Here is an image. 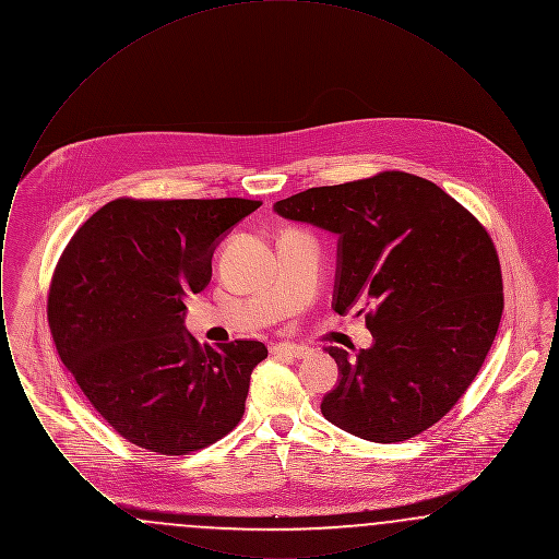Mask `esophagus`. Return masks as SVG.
<instances>
[{"mask_svg": "<svg viewBox=\"0 0 559 559\" xmlns=\"http://www.w3.org/2000/svg\"><path fill=\"white\" fill-rule=\"evenodd\" d=\"M274 356H287V358H306L310 356V349L306 346H295V344H274L270 347Z\"/></svg>", "mask_w": 559, "mask_h": 559, "instance_id": "obj_1", "label": "esophagus"}]
</instances>
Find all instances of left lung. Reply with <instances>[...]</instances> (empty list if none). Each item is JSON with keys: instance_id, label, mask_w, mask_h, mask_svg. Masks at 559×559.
<instances>
[{"instance_id": "8db88e82", "label": "left lung", "mask_w": 559, "mask_h": 559, "mask_svg": "<svg viewBox=\"0 0 559 559\" xmlns=\"http://www.w3.org/2000/svg\"><path fill=\"white\" fill-rule=\"evenodd\" d=\"M274 212L340 235L333 310L365 314L374 340L356 358L326 347L342 379L322 399L324 419L379 444L438 424L476 379L503 314L486 228L404 171L308 188Z\"/></svg>"}]
</instances>
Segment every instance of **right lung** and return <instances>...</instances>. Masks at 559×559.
<instances>
[{
    "label": "right lung",
    "mask_w": 559,
    "mask_h": 559,
    "mask_svg": "<svg viewBox=\"0 0 559 559\" xmlns=\"http://www.w3.org/2000/svg\"><path fill=\"white\" fill-rule=\"evenodd\" d=\"M260 205L121 197L85 219L53 267L48 324L58 356L135 447L178 456L239 426L266 346H201L182 324L185 295L205 289L215 245Z\"/></svg>",
    "instance_id": "obj_1"
}]
</instances>
